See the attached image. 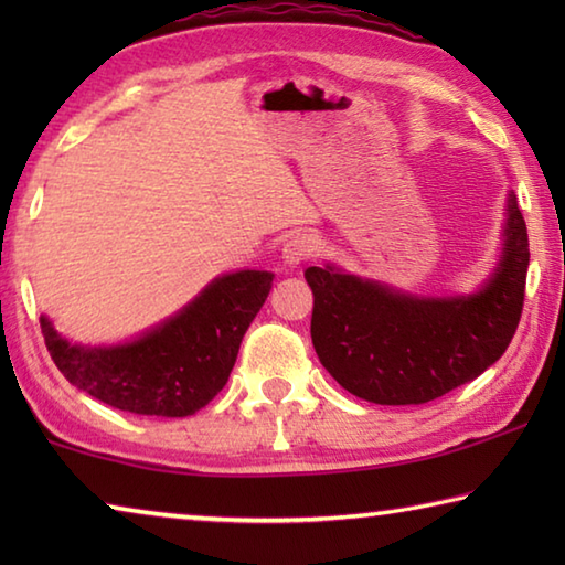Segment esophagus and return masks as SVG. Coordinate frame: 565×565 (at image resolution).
I'll use <instances>...</instances> for the list:
<instances>
[{
  "label": "esophagus",
  "instance_id": "esophagus-1",
  "mask_svg": "<svg viewBox=\"0 0 565 565\" xmlns=\"http://www.w3.org/2000/svg\"><path fill=\"white\" fill-rule=\"evenodd\" d=\"M317 254V238L309 234H294L286 238V244L281 248V259L289 266H299L301 262L311 259Z\"/></svg>",
  "mask_w": 565,
  "mask_h": 565
}]
</instances>
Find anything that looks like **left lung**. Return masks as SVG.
<instances>
[{"label":"left lung","mask_w":565,"mask_h":565,"mask_svg":"<svg viewBox=\"0 0 565 565\" xmlns=\"http://www.w3.org/2000/svg\"><path fill=\"white\" fill-rule=\"evenodd\" d=\"M529 232L511 191L495 269L473 294L416 296L339 266L303 271L313 291L311 341L323 369L363 401L418 406L481 376L521 321Z\"/></svg>","instance_id":"1"}]
</instances>
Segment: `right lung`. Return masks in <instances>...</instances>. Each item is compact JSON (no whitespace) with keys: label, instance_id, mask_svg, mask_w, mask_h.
Instances as JSON below:
<instances>
[{"label":"right lung","instance_id":"right-lung-1","mask_svg":"<svg viewBox=\"0 0 565 565\" xmlns=\"http://www.w3.org/2000/svg\"><path fill=\"white\" fill-rule=\"evenodd\" d=\"M271 281V271L256 269L216 276L174 317L114 347L72 343L40 317L46 351L72 386L104 404L139 416H191L226 386Z\"/></svg>","mask_w":565,"mask_h":565}]
</instances>
